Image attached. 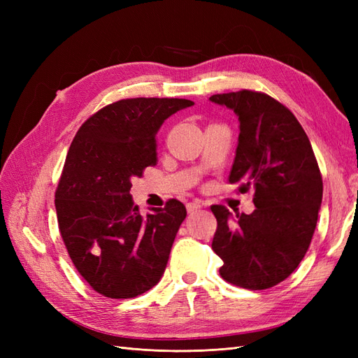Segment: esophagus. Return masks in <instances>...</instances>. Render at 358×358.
Here are the masks:
<instances>
[{"mask_svg":"<svg viewBox=\"0 0 358 358\" xmlns=\"http://www.w3.org/2000/svg\"><path fill=\"white\" fill-rule=\"evenodd\" d=\"M203 208V204L201 203H199V201H192V203H188L187 204V210H188V213H194V212H197L199 209H201Z\"/></svg>","mask_w":358,"mask_h":358,"instance_id":"esophagus-1","label":"esophagus"}]
</instances>
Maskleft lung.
I'll return each mask as SVG.
<instances>
[{
    "label": "left lung",
    "instance_id": "left-lung-1",
    "mask_svg": "<svg viewBox=\"0 0 358 358\" xmlns=\"http://www.w3.org/2000/svg\"><path fill=\"white\" fill-rule=\"evenodd\" d=\"M212 103L239 116V145L229 176L239 191L254 189L255 210L231 213L213 204L218 222L212 249L220 275L246 289L287 279L305 257L318 221L322 178L309 138L292 112L264 92L215 94Z\"/></svg>",
    "mask_w": 358,
    "mask_h": 358
}]
</instances>
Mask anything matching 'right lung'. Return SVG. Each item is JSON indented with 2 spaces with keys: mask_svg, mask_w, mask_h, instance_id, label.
<instances>
[{
  "mask_svg": "<svg viewBox=\"0 0 358 358\" xmlns=\"http://www.w3.org/2000/svg\"><path fill=\"white\" fill-rule=\"evenodd\" d=\"M185 99H127L107 104L76 133L55 192L58 227L74 267L109 299H131L158 284L183 203L171 199L146 216L131 179L157 164V133Z\"/></svg>",
  "mask_w": 358,
  "mask_h": 358,
  "instance_id": "add662e5",
  "label": "right lung"
}]
</instances>
